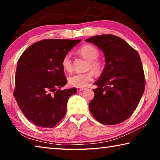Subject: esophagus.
<instances>
[{
	"label": "esophagus",
	"mask_w": 160,
	"mask_h": 160,
	"mask_svg": "<svg viewBox=\"0 0 160 160\" xmlns=\"http://www.w3.org/2000/svg\"><path fill=\"white\" fill-rule=\"evenodd\" d=\"M85 89H86L85 88H77V90H78V92H80V91L85 90Z\"/></svg>",
	"instance_id": "34e87169"
}]
</instances>
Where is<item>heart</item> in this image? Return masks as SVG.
Returning a JSON list of instances; mask_svg holds the SVG:
<instances>
[{"label":"heart","instance_id":"heart-1","mask_svg":"<svg viewBox=\"0 0 160 160\" xmlns=\"http://www.w3.org/2000/svg\"><path fill=\"white\" fill-rule=\"evenodd\" d=\"M78 52L83 58L88 60L86 65L87 69H92L94 72H100L102 70V63L97 57L99 56V50L97 47L91 44H85L78 49ZM61 66L66 72H70L72 69V62L70 54H66L62 59ZM94 73L92 71H88L83 73L70 75L68 78V83L71 86L76 88H83L92 80Z\"/></svg>","mask_w":160,"mask_h":160}]
</instances>
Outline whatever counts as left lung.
<instances>
[{
    "instance_id": "1",
    "label": "left lung",
    "mask_w": 160,
    "mask_h": 160,
    "mask_svg": "<svg viewBox=\"0 0 160 160\" xmlns=\"http://www.w3.org/2000/svg\"><path fill=\"white\" fill-rule=\"evenodd\" d=\"M85 41L102 51L105 66L94 85L90 112L97 121L115 125L126 121L136 109L145 90V76L138 53L121 38L112 34Z\"/></svg>"
}]
</instances>
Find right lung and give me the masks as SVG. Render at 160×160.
<instances>
[{"mask_svg":"<svg viewBox=\"0 0 160 160\" xmlns=\"http://www.w3.org/2000/svg\"><path fill=\"white\" fill-rule=\"evenodd\" d=\"M81 41L42 40L19 58L13 94L22 112L34 125L53 128L66 115L68 99L77 90H60L67 83L61 61Z\"/></svg>","mask_w":160,"mask_h":160,"instance_id":"obj_1","label":"right lung"}]
</instances>
